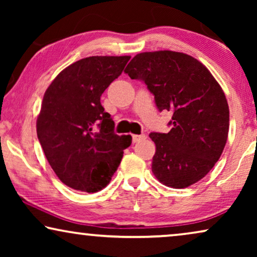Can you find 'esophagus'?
<instances>
[{
    "label": "esophagus",
    "mask_w": 257,
    "mask_h": 257,
    "mask_svg": "<svg viewBox=\"0 0 257 257\" xmlns=\"http://www.w3.org/2000/svg\"><path fill=\"white\" fill-rule=\"evenodd\" d=\"M145 138H146L145 135H133V136H132L133 143L140 142V140H143V139H145Z\"/></svg>",
    "instance_id": "1"
}]
</instances>
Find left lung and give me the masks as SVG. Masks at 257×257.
Segmentation results:
<instances>
[{
	"label": "left lung",
	"mask_w": 257,
	"mask_h": 257,
	"mask_svg": "<svg viewBox=\"0 0 257 257\" xmlns=\"http://www.w3.org/2000/svg\"><path fill=\"white\" fill-rule=\"evenodd\" d=\"M131 79L144 80L159 111L173 112L171 131L152 132V172L161 184L186 188L205 177L226 146L229 107L209 70L184 52L136 55L126 66Z\"/></svg>",
	"instance_id": "8db88e82"
}]
</instances>
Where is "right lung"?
<instances>
[{"label": "right lung", "mask_w": 257, "mask_h": 257, "mask_svg": "<svg viewBox=\"0 0 257 257\" xmlns=\"http://www.w3.org/2000/svg\"><path fill=\"white\" fill-rule=\"evenodd\" d=\"M130 56H92L69 65L45 91L37 117V137L63 184L96 193L106 187L131 136L114 133L100 96L121 75Z\"/></svg>", "instance_id": "obj_1"}]
</instances>
